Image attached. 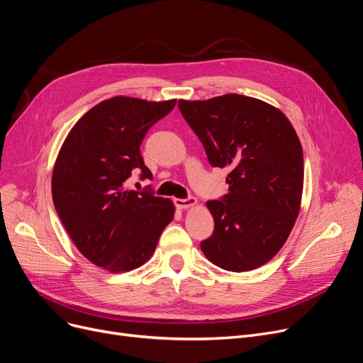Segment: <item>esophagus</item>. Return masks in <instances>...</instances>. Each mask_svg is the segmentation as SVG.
I'll use <instances>...</instances> for the list:
<instances>
[{
    "label": "esophagus",
    "mask_w": 363,
    "mask_h": 363,
    "mask_svg": "<svg viewBox=\"0 0 363 363\" xmlns=\"http://www.w3.org/2000/svg\"><path fill=\"white\" fill-rule=\"evenodd\" d=\"M173 203H175V206H177L178 209H186V208H191V206H194V204L197 203V199H196V197L175 199V200H173Z\"/></svg>",
    "instance_id": "obj_1"
}]
</instances>
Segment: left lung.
<instances>
[{
    "instance_id": "obj_1",
    "label": "left lung",
    "mask_w": 363,
    "mask_h": 363,
    "mask_svg": "<svg viewBox=\"0 0 363 363\" xmlns=\"http://www.w3.org/2000/svg\"><path fill=\"white\" fill-rule=\"evenodd\" d=\"M213 167H230L228 194L209 200L215 230L200 247L227 272H249L285 245L301 204L303 147L280 109L243 94L179 101Z\"/></svg>"
}]
</instances>
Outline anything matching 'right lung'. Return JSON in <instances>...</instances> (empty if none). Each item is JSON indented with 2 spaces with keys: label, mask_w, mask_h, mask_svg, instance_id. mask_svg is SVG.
Listing matches in <instances>:
<instances>
[{
  "label": "right lung",
  "mask_w": 363,
  "mask_h": 363,
  "mask_svg": "<svg viewBox=\"0 0 363 363\" xmlns=\"http://www.w3.org/2000/svg\"><path fill=\"white\" fill-rule=\"evenodd\" d=\"M177 99L148 102L129 96L102 101L75 123L52 175L56 212L78 250L111 273L130 272L154 254L173 219L172 200L125 188L132 173L151 179L140 144Z\"/></svg>",
  "instance_id": "1"
}]
</instances>
